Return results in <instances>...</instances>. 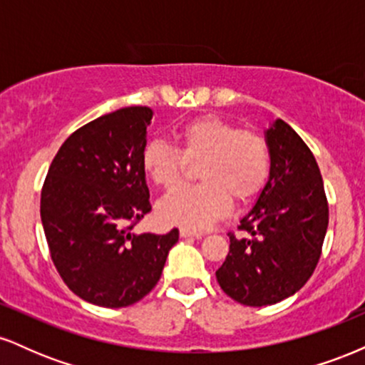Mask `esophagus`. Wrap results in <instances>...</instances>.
Segmentation results:
<instances>
[{
    "mask_svg": "<svg viewBox=\"0 0 365 365\" xmlns=\"http://www.w3.org/2000/svg\"><path fill=\"white\" fill-rule=\"evenodd\" d=\"M204 233L202 232H195V230H188V228H182L180 230V237L187 238V237H195V238H200Z\"/></svg>",
    "mask_w": 365,
    "mask_h": 365,
    "instance_id": "esophagus-1",
    "label": "esophagus"
}]
</instances>
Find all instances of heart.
Masks as SVG:
<instances>
[{
  "instance_id": "obj_1",
  "label": "heart",
  "mask_w": 365,
  "mask_h": 365,
  "mask_svg": "<svg viewBox=\"0 0 365 365\" xmlns=\"http://www.w3.org/2000/svg\"><path fill=\"white\" fill-rule=\"evenodd\" d=\"M180 151L161 140L142 149V168L158 187H177L185 177L187 163H200L197 177L202 183L173 190L159 202L165 223L206 230L232 209V199L244 204L267 183L271 153L267 140L252 130H240L220 116H200L175 132Z\"/></svg>"
}]
</instances>
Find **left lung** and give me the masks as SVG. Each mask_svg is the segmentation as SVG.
<instances>
[{
	"mask_svg": "<svg viewBox=\"0 0 365 365\" xmlns=\"http://www.w3.org/2000/svg\"><path fill=\"white\" fill-rule=\"evenodd\" d=\"M271 171L255 206L230 232L217 283L237 302L262 307L288 299L319 262L329 209L316 158L283 120L266 130Z\"/></svg>",
	"mask_w": 365,
	"mask_h": 365,
	"instance_id": "left-lung-1",
	"label": "left lung"
}]
</instances>
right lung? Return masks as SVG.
<instances>
[{"instance_id": "1", "label": "right lung", "mask_w": 365, "mask_h": 365, "mask_svg": "<svg viewBox=\"0 0 365 365\" xmlns=\"http://www.w3.org/2000/svg\"><path fill=\"white\" fill-rule=\"evenodd\" d=\"M148 106L121 108L89 121L54 156L41 190V221L66 287L86 302L118 309L156 287L178 230L135 233L150 211L142 149Z\"/></svg>"}]
</instances>
